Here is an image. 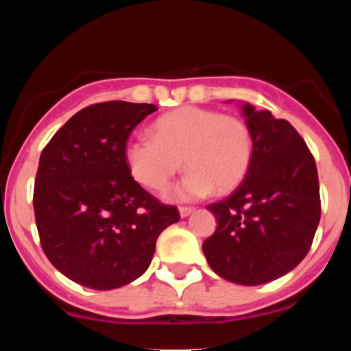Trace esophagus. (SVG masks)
<instances>
[{
  "label": "esophagus",
  "instance_id": "obj_1",
  "mask_svg": "<svg viewBox=\"0 0 351 351\" xmlns=\"http://www.w3.org/2000/svg\"><path fill=\"white\" fill-rule=\"evenodd\" d=\"M178 212H180V217H189V215L193 212V207H180Z\"/></svg>",
  "mask_w": 351,
  "mask_h": 351
}]
</instances>
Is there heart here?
Returning <instances> with one entry per match:
<instances>
[{
    "instance_id": "1",
    "label": "heart",
    "mask_w": 351,
    "mask_h": 351,
    "mask_svg": "<svg viewBox=\"0 0 351 351\" xmlns=\"http://www.w3.org/2000/svg\"><path fill=\"white\" fill-rule=\"evenodd\" d=\"M151 137H130L123 161L144 189L161 192L182 168L189 169L166 197L195 200L214 190L217 195L238 189L253 161V134L238 117L202 107H180L151 125Z\"/></svg>"
}]
</instances>
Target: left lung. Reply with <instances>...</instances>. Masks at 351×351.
I'll use <instances>...</instances> for the list:
<instances>
[{"mask_svg":"<svg viewBox=\"0 0 351 351\" xmlns=\"http://www.w3.org/2000/svg\"><path fill=\"white\" fill-rule=\"evenodd\" d=\"M239 107L253 134V161L236 192L207 207L217 229L202 250L219 277L261 285L306 258L321 217L319 180L309 147L287 120Z\"/></svg>","mask_w":351,"mask_h":351,"instance_id":"8db88e82","label":"left lung"}]
</instances>
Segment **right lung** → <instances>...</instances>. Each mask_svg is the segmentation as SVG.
<instances>
[{"label":"right lung","mask_w":351,"mask_h":351,"mask_svg":"<svg viewBox=\"0 0 351 351\" xmlns=\"http://www.w3.org/2000/svg\"><path fill=\"white\" fill-rule=\"evenodd\" d=\"M151 104L105 101L71 117L42 151L34 210L42 250L69 280L112 290L139 278L156 239L178 222L130 176L123 146L156 112Z\"/></svg>","instance_id":"1"}]
</instances>
